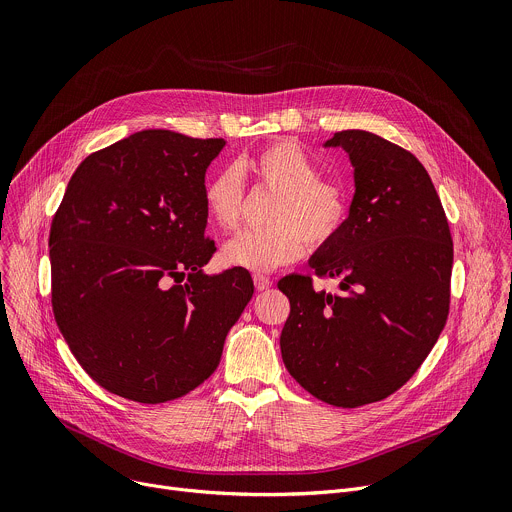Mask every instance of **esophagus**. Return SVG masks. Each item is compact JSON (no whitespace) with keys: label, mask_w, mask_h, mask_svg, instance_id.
Masks as SVG:
<instances>
[{"label":"esophagus","mask_w":512,"mask_h":512,"mask_svg":"<svg viewBox=\"0 0 512 512\" xmlns=\"http://www.w3.org/2000/svg\"><path fill=\"white\" fill-rule=\"evenodd\" d=\"M253 283H255V289H257V291H263V289H269V287H271V279L265 277V275H261V273L253 275Z\"/></svg>","instance_id":"esophagus-1"}]
</instances>
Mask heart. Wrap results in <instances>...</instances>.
Masks as SVG:
<instances>
[{
    "label": "heart",
    "mask_w": 512,
    "mask_h": 512,
    "mask_svg": "<svg viewBox=\"0 0 512 512\" xmlns=\"http://www.w3.org/2000/svg\"><path fill=\"white\" fill-rule=\"evenodd\" d=\"M255 180L277 194L269 229L237 233L221 249V259L247 271H271L298 261L312 249L328 247L344 229L350 198L340 182L320 176L318 162L294 141H277L247 164ZM245 184L237 166L218 170L204 184V208L221 229H235L243 212Z\"/></svg>",
    "instance_id": "obj_1"
}]
</instances>
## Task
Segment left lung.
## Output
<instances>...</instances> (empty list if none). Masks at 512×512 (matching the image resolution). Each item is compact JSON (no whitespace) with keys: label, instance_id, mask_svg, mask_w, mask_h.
<instances>
[{"label":"left lung","instance_id":"8db88e82","mask_svg":"<svg viewBox=\"0 0 512 512\" xmlns=\"http://www.w3.org/2000/svg\"><path fill=\"white\" fill-rule=\"evenodd\" d=\"M324 145L348 154L354 196L342 233L308 265L338 279L340 294L314 289L308 275L283 277L289 318L279 346L308 393L360 407L403 387L440 338L454 245L440 196L411 152L362 129Z\"/></svg>","mask_w":512,"mask_h":512}]
</instances>
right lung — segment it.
<instances>
[{
	"instance_id": "obj_1",
	"label": "right lung",
	"mask_w": 512,
	"mask_h": 512,
	"mask_svg": "<svg viewBox=\"0 0 512 512\" xmlns=\"http://www.w3.org/2000/svg\"><path fill=\"white\" fill-rule=\"evenodd\" d=\"M225 139L137 131L85 158L50 227L52 310L87 375L166 403L218 367L253 298L247 269L208 275L204 176Z\"/></svg>"
}]
</instances>
